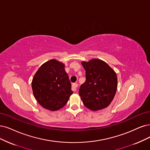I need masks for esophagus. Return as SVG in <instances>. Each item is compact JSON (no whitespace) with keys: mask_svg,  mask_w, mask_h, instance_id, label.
<instances>
[{"mask_svg":"<svg viewBox=\"0 0 150 150\" xmlns=\"http://www.w3.org/2000/svg\"><path fill=\"white\" fill-rule=\"evenodd\" d=\"M78 86V84L77 83H73L71 85V90L73 91H76V88Z\"/></svg>","mask_w":150,"mask_h":150,"instance_id":"1","label":"esophagus"}]
</instances>
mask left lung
I'll return each instance as SVG.
<instances>
[{"label":"left lung","mask_w":150,"mask_h":150,"mask_svg":"<svg viewBox=\"0 0 150 150\" xmlns=\"http://www.w3.org/2000/svg\"><path fill=\"white\" fill-rule=\"evenodd\" d=\"M81 64L86 70V81L79 89L83 103L94 111L107 108L117 91L115 72L107 63L98 59L83 61Z\"/></svg>","instance_id":"1"}]
</instances>
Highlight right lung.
<instances>
[{
    "instance_id": "add662e5",
    "label": "right lung",
    "mask_w": 150,
    "mask_h": 150,
    "mask_svg": "<svg viewBox=\"0 0 150 150\" xmlns=\"http://www.w3.org/2000/svg\"><path fill=\"white\" fill-rule=\"evenodd\" d=\"M65 65L52 59L43 64L33 77L31 86L36 101L46 109L57 110L68 102L73 93Z\"/></svg>"
}]
</instances>
